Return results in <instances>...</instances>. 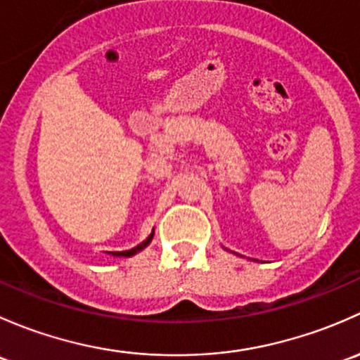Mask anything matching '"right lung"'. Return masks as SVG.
Wrapping results in <instances>:
<instances>
[{"label":"right lung","mask_w":360,"mask_h":360,"mask_svg":"<svg viewBox=\"0 0 360 360\" xmlns=\"http://www.w3.org/2000/svg\"><path fill=\"white\" fill-rule=\"evenodd\" d=\"M153 237H154V231L150 232V236L147 237V239L143 240V243H140L139 246L131 248V250H128V251H110L109 255H112V257H116V258H129V257H133V255H136V253H140V251H142V250H146V248L150 244V240H153Z\"/></svg>","instance_id":"1"}]
</instances>
